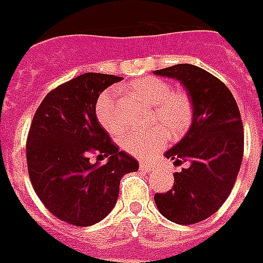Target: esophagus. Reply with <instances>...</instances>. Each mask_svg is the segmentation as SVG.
Instances as JSON below:
<instances>
[{
  "mask_svg": "<svg viewBox=\"0 0 263 263\" xmlns=\"http://www.w3.org/2000/svg\"><path fill=\"white\" fill-rule=\"evenodd\" d=\"M139 168H141L142 171H145V173H151V171L153 170V166H152V164H149V163L142 161L141 164H139Z\"/></svg>",
  "mask_w": 263,
  "mask_h": 263,
  "instance_id": "obj_1",
  "label": "esophagus"
}]
</instances>
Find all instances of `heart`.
<instances>
[{
    "label": "heart",
    "mask_w": 263,
    "mask_h": 263,
    "mask_svg": "<svg viewBox=\"0 0 263 263\" xmlns=\"http://www.w3.org/2000/svg\"><path fill=\"white\" fill-rule=\"evenodd\" d=\"M132 92L152 107V122L161 126H152L143 131L128 132L121 138V146L129 155L147 159L166 146L168 134L173 138L182 135L192 121V102L185 93L171 92V86L159 78L146 77L131 83ZM96 117L100 125L110 134L121 131V121L117 112L116 90L107 89L99 96Z\"/></svg>",
    "instance_id": "obj_1"
}]
</instances>
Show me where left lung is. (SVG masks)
Masks as SVG:
<instances>
[{"instance_id":"1","label":"left lung","mask_w":263,"mask_h":263,"mask_svg":"<svg viewBox=\"0 0 263 263\" xmlns=\"http://www.w3.org/2000/svg\"><path fill=\"white\" fill-rule=\"evenodd\" d=\"M176 79L192 102L190 129L164 153L174 164L188 167L174 173V185L156 194L159 212L177 224H194L220 208L240 171L244 153V126L234 97L224 83L205 69L178 64L153 71Z\"/></svg>"}]
</instances>
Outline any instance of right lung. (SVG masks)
<instances>
[{
  "label": "right lung",
  "instance_id": "1",
  "mask_svg": "<svg viewBox=\"0 0 263 263\" xmlns=\"http://www.w3.org/2000/svg\"><path fill=\"white\" fill-rule=\"evenodd\" d=\"M121 79L86 72L48 93L33 117L26 142L33 190L52 215L72 226L103 220L116 206L122 177L139 168L96 117L100 93ZM93 153L108 157L106 164L90 163Z\"/></svg>",
  "mask_w": 263,
  "mask_h": 263
}]
</instances>
